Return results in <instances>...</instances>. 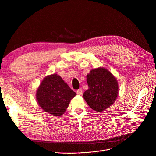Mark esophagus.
<instances>
[{
	"label": "esophagus",
	"mask_w": 156,
	"mask_h": 156,
	"mask_svg": "<svg viewBox=\"0 0 156 156\" xmlns=\"http://www.w3.org/2000/svg\"><path fill=\"white\" fill-rule=\"evenodd\" d=\"M76 93H77V94H78V95H82V93H83V90L81 89V88H80V89L77 90Z\"/></svg>",
	"instance_id": "obj_1"
}]
</instances>
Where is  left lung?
I'll use <instances>...</instances> for the list:
<instances>
[{
  "label": "left lung",
  "mask_w": 156,
  "mask_h": 156,
  "mask_svg": "<svg viewBox=\"0 0 156 156\" xmlns=\"http://www.w3.org/2000/svg\"><path fill=\"white\" fill-rule=\"evenodd\" d=\"M88 89L83 94L86 102L93 110L102 112L116 101L119 93L116 78L104 67L92 69L87 75Z\"/></svg>",
  "instance_id": "left-lung-1"
}]
</instances>
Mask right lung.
Masks as SVG:
<instances>
[{"mask_svg":"<svg viewBox=\"0 0 156 156\" xmlns=\"http://www.w3.org/2000/svg\"><path fill=\"white\" fill-rule=\"evenodd\" d=\"M76 95L57 74L45 76L36 92L40 107L53 116H60L68 108L71 100Z\"/></svg>","mask_w":156,"mask_h":156,"instance_id":"1","label":"right lung"}]
</instances>
